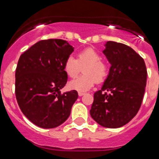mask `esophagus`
I'll return each instance as SVG.
<instances>
[{"label":"esophagus","mask_w":159,"mask_h":159,"mask_svg":"<svg viewBox=\"0 0 159 159\" xmlns=\"http://www.w3.org/2000/svg\"><path fill=\"white\" fill-rule=\"evenodd\" d=\"M85 94V93H81V92H79V93H78V95H79L80 97H81V96H83V95Z\"/></svg>","instance_id":"obj_1"}]
</instances>
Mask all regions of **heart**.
I'll use <instances>...</instances> for the list:
<instances>
[{"mask_svg":"<svg viewBox=\"0 0 159 159\" xmlns=\"http://www.w3.org/2000/svg\"><path fill=\"white\" fill-rule=\"evenodd\" d=\"M102 57L95 49L88 48L83 49L77 55V59L69 57L65 61L63 69L66 75L70 78H75L83 69L85 74L72 80L69 86L73 90L78 92H86L94 85L95 81H104L108 74V66L102 61Z\"/></svg>","mask_w":159,"mask_h":159,"instance_id":"b5f03b06","label":"heart"}]
</instances>
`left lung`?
Listing matches in <instances>:
<instances>
[{"label":"left lung","mask_w":159,"mask_h":159,"mask_svg":"<svg viewBox=\"0 0 159 159\" xmlns=\"http://www.w3.org/2000/svg\"><path fill=\"white\" fill-rule=\"evenodd\" d=\"M103 53L111 65L102 87L95 92L90 115L107 128H119L137 114L143 102L147 71L145 61L132 48L107 41Z\"/></svg>","instance_id":"left-lung-1"}]
</instances>
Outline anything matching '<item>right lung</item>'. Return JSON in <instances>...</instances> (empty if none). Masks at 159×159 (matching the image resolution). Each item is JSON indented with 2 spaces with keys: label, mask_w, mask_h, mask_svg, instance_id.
Returning <instances> with one entry per match:
<instances>
[{
  "label": "right lung",
  "mask_w": 159,
  "mask_h": 159,
  "mask_svg": "<svg viewBox=\"0 0 159 159\" xmlns=\"http://www.w3.org/2000/svg\"><path fill=\"white\" fill-rule=\"evenodd\" d=\"M74 50L64 40H42L19 58L15 74L16 101L24 115L39 127L61 125L78 99L76 90L61 93L68 79L64 62Z\"/></svg>",
  "instance_id": "obj_1"
}]
</instances>
